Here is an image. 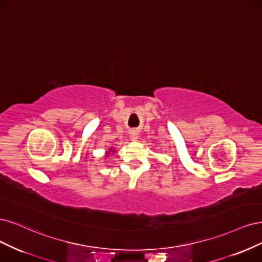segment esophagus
<instances>
[{
	"label": "esophagus",
	"mask_w": 262,
	"mask_h": 262,
	"mask_svg": "<svg viewBox=\"0 0 262 262\" xmlns=\"http://www.w3.org/2000/svg\"><path fill=\"white\" fill-rule=\"evenodd\" d=\"M138 138V133L136 130H132L130 132V139L132 140H136Z\"/></svg>",
	"instance_id": "1"
}]
</instances>
